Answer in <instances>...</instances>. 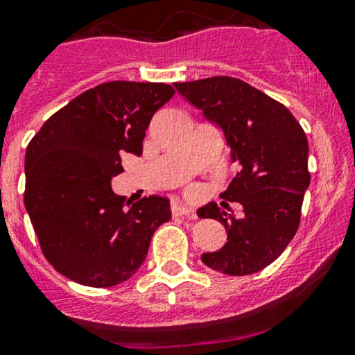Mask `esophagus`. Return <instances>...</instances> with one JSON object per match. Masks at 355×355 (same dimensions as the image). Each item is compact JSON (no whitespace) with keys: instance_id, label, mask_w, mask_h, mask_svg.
<instances>
[{"instance_id":"esophagus-1","label":"esophagus","mask_w":355,"mask_h":355,"mask_svg":"<svg viewBox=\"0 0 355 355\" xmlns=\"http://www.w3.org/2000/svg\"><path fill=\"white\" fill-rule=\"evenodd\" d=\"M171 211H173L174 216H191V218H196L193 209L186 207V205L179 203V201H174L173 207H171Z\"/></svg>"}]
</instances>
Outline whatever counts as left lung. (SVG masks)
Listing matches in <instances>:
<instances>
[{"label":"left lung","instance_id":"obj_1","mask_svg":"<svg viewBox=\"0 0 355 355\" xmlns=\"http://www.w3.org/2000/svg\"><path fill=\"white\" fill-rule=\"evenodd\" d=\"M174 86L222 128L232 162L242 166L222 193L242 205V218L216 203L198 209L200 218L218 220L227 230V243L201 261L230 276L259 272L283 254L300 227L310 186L306 135L284 105L240 79L215 76Z\"/></svg>","mask_w":355,"mask_h":355}]
</instances>
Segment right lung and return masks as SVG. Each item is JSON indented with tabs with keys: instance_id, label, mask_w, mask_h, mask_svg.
I'll list each match as a JSON object with an SVG mask.
<instances>
[{
	"instance_id": "right-lung-1",
	"label": "right lung",
	"mask_w": 355,
	"mask_h": 355,
	"mask_svg": "<svg viewBox=\"0 0 355 355\" xmlns=\"http://www.w3.org/2000/svg\"><path fill=\"white\" fill-rule=\"evenodd\" d=\"M174 93L164 83H103L55 112L30 140L25 208L42 252L62 276L93 288L123 283L171 220L162 196L125 209L112 178L123 173L125 152L142 155L152 116Z\"/></svg>"
}]
</instances>
